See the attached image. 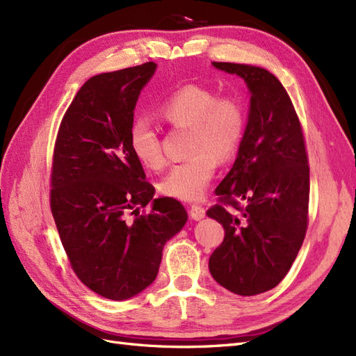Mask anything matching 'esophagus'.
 <instances>
[{
	"mask_svg": "<svg viewBox=\"0 0 356 356\" xmlns=\"http://www.w3.org/2000/svg\"><path fill=\"white\" fill-rule=\"evenodd\" d=\"M190 217L195 221H199L204 217V208L202 207V204H191V207H190Z\"/></svg>",
	"mask_w": 356,
	"mask_h": 356,
	"instance_id": "obj_1",
	"label": "esophagus"
}]
</instances>
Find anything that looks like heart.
<instances>
[{
    "mask_svg": "<svg viewBox=\"0 0 356 356\" xmlns=\"http://www.w3.org/2000/svg\"><path fill=\"white\" fill-rule=\"evenodd\" d=\"M159 114L175 127H190V159L172 166L159 188L179 200L200 199L213 178L218 160L238 152L245 132V110L233 95H217L203 84H186L160 104ZM129 145L148 169H161L166 159L154 124L138 117L129 127Z\"/></svg>",
    "mask_w": 356,
    "mask_h": 356,
    "instance_id": "heart-1",
    "label": "heart"
}]
</instances>
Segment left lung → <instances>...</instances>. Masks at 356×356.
<instances>
[{
    "label": "left lung",
    "instance_id": "8db88e82",
    "mask_svg": "<svg viewBox=\"0 0 356 356\" xmlns=\"http://www.w3.org/2000/svg\"><path fill=\"white\" fill-rule=\"evenodd\" d=\"M212 65L245 80L251 105L238 157L215 188L220 203L207 212L225 232L209 272L232 293L255 296L282 281L305 241L310 190L305 136L272 72L245 63Z\"/></svg>",
    "mask_w": 356,
    "mask_h": 356
}]
</instances>
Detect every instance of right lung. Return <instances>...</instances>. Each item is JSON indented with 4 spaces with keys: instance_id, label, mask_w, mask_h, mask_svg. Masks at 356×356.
<instances>
[{
    "instance_id": "right-lung-1",
    "label": "right lung",
    "mask_w": 356,
    "mask_h": 356,
    "mask_svg": "<svg viewBox=\"0 0 356 356\" xmlns=\"http://www.w3.org/2000/svg\"><path fill=\"white\" fill-rule=\"evenodd\" d=\"M154 62L86 81L63 115L53 152L50 209L74 273L93 293L127 300L157 276L165 243L187 222L172 197L153 199L129 127ZM152 203V211L138 209Z\"/></svg>"
}]
</instances>
